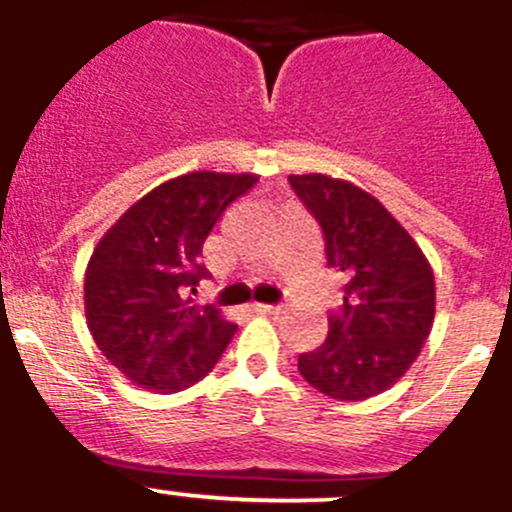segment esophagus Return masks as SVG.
Listing matches in <instances>:
<instances>
[{"mask_svg": "<svg viewBox=\"0 0 512 512\" xmlns=\"http://www.w3.org/2000/svg\"><path fill=\"white\" fill-rule=\"evenodd\" d=\"M252 312H257V315H277V312H280V305H262V302H255V305H252Z\"/></svg>", "mask_w": 512, "mask_h": 512, "instance_id": "1", "label": "esophagus"}]
</instances>
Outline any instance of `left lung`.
Returning <instances> with one entry per match:
<instances>
[{"label": "left lung", "instance_id": "obj_1", "mask_svg": "<svg viewBox=\"0 0 512 512\" xmlns=\"http://www.w3.org/2000/svg\"><path fill=\"white\" fill-rule=\"evenodd\" d=\"M320 222L327 267L340 272V312L327 340L302 352L297 370L312 388L345 403L385 393L408 372L435 317V277L410 232L370 192L327 175H290Z\"/></svg>", "mask_w": 512, "mask_h": 512}]
</instances>
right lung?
Here are the masks:
<instances>
[{
	"label": "right lung",
	"instance_id": "right-lung-1",
	"mask_svg": "<svg viewBox=\"0 0 512 512\" xmlns=\"http://www.w3.org/2000/svg\"><path fill=\"white\" fill-rule=\"evenodd\" d=\"M255 182L250 172L210 170L162 182L94 247L84 272L87 327L102 355L140 388H190L230 345L237 325L190 295L207 277V235Z\"/></svg>",
	"mask_w": 512,
	"mask_h": 512
}]
</instances>
